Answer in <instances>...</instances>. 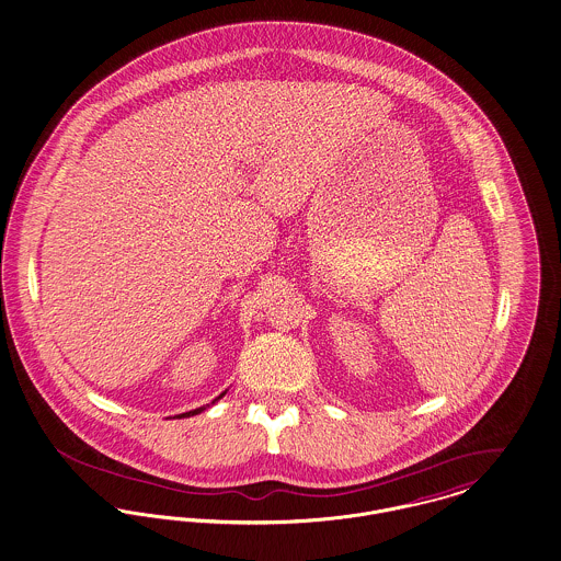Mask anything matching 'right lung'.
Wrapping results in <instances>:
<instances>
[{"label":"right lung","mask_w":561,"mask_h":561,"mask_svg":"<svg viewBox=\"0 0 561 561\" xmlns=\"http://www.w3.org/2000/svg\"><path fill=\"white\" fill-rule=\"evenodd\" d=\"M225 396V391L224 393H221V396H219V398H215V400H213V404H215V402H217V400H221V398H224ZM202 411H206V409H204V407H202V409H195V411H188V412H183V414H179V419H183V416H193V414H199V412Z\"/></svg>","instance_id":"1"}]
</instances>
